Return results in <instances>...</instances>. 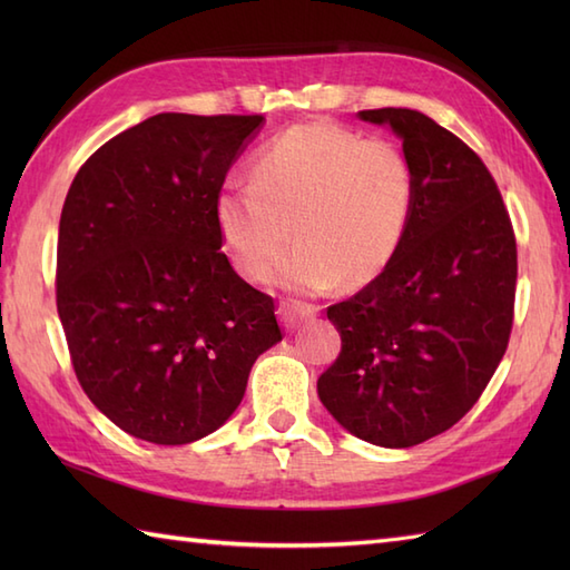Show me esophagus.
<instances>
[{
	"instance_id": "obj_1",
	"label": "esophagus",
	"mask_w": 570,
	"mask_h": 570,
	"mask_svg": "<svg viewBox=\"0 0 570 570\" xmlns=\"http://www.w3.org/2000/svg\"><path fill=\"white\" fill-rule=\"evenodd\" d=\"M278 316H282V323L288 331H294L301 323L316 318L318 306L301 304V301H282V306H278Z\"/></svg>"
}]
</instances>
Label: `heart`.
<instances>
[{"label":"heart","mask_w":570,"mask_h":570,"mask_svg":"<svg viewBox=\"0 0 570 570\" xmlns=\"http://www.w3.org/2000/svg\"><path fill=\"white\" fill-rule=\"evenodd\" d=\"M416 205V168L392 139H365L333 122H306L264 144L254 180L215 193V225L233 269L264 282L288 242L278 278L298 292L337 282L362 288L404 245Z\"/></svg>","instance_id":"heart-1"}]
</instances>
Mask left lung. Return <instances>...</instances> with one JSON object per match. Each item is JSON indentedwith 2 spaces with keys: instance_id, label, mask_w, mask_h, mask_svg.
Instances as JSON below:
<instances>
[{
  "instance_id": "1",
  "label": "left lung",
  "mask_w": 570,
  "mask_h": 570,
  "mask_svg": "<svg viewBox=\"0 0 570 570\" xmlns=\"http://www.w3.org/2000/svg\"><path fill=\"white\" fill-rule=\"evenodd\" d=\"M392 127L416 168V205L394 262L328 308L341 355L318 396L357 439L411 448L463 419L510 343L517 239L488 166L406 107L362 110Z\"/></svg>"
}]
</instances>
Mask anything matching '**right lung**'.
<instances>
[{
    "label": "right lung",
    "mask_w": 570,
    "mask_h": 570,
    "mask_svg": "<svg viewBox=\"0 0 570 570\" xmlns=\"http://www.w3.org/2000/svg\"><path fill=\"white\" fill-rule=\"evenodd\" d=\"M262 115L161 112L72 178L60 213L56 306L90 402L135 439L184 445L239 406L282 341L274 298L220 252L215 193Z\"/></svg>",
    "instance_id": "obj_1"
}]
</instances>
